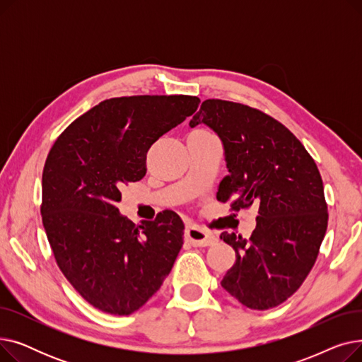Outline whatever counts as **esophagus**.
I'll return each instance as SVG.
<instances>
[{
	"label": "esophagus",
	"mask_w": 362,
	"mask_h": 362,
	"mask_svg": "<svg viewBox=\"0 0 362 362\" xmlns=\"http://www.w3.org/2000/svg\"><path fill=\"white\" fill-rule=\"evenodd\" d=\"M186 238L194 246H210L217 242V238L198 226H189L186 229Z\"/></svg>",
	"instance_id": "34e87169"
}]
</instances>
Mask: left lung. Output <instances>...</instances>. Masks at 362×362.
Wrapping results in <instances>:
<instances>
[{"mask_svg":"<svg viewBox=\"0 0 362 362\" xmlns=\"http://www.w3.org/2000/svg\"><path fill=\"white\" fill-rule=\"evenodd\" d=\"M205 123L220 136L227 175L217 199L233 211L257 206L251 238L223 232L236 262L221 286L251 310H269L291 298L320 252L327 230L325 186L315 161L293 133L257 108L205 100L189 126Z\"/></svg>","mask_w":362,"mask_h":362,"instance_id":"1","label":"left lung"}]
</instances>
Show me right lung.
<instances>
[{
  "instance_id": "obj_1",
  "label": "right lung",
  "mask_w": 362,
  "mask_h": 362,
  "mask_svg": "<svg viewBox=\"0 0 362 362\" xmlns=\"http://www.w3.org/2000/svg\"><path fill=\"white\" fill-rule=\"evenodd\" d=\"M191 95L110 98L57 138L42 171V224L62 273L81 296L112 315L138 311L160 288L183 245L175 211L135 224L119 213L123 183L146 173V152L192 116Z\"/></svg>"
}]
</instances>
